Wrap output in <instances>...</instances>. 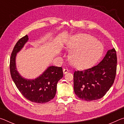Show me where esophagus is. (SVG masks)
I'll list each match as a JSON object with an SVG mask.
<instances>
[{
	"mask_svg": "<svg viewBox=\"0 0 124 124\" xmlns=\"http://www.w3.org/2000/svg\"><path fill=\"white\" fill-rule=\"evenodd\" d=\"M63 73H64V74H67V73L69 72V70H68V69H67V68H64L63 70Z\"/></svg>",
	"mask_w": 124,
	"mask_h": 124,
	"instance_id": "obj_1",
	"label": "esophagus"
}]
</instances>
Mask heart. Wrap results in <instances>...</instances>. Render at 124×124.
<instances>
[{"instance_id":"heart-1","label":"heart","mask_w":124,"mask_h":124,"mask_svg":"<svg viewBox=\"0 0 124 124\" xmlns=\"http://www.w3.org/2000/svg\"><path fill=\"white\" fill-rule=\"evenodd\" d=\"M67 47L71 50L70 62L79 68H87L93 64L101 55L103 49L100 41L86 34L73 36L67 41Z\"/></svg>"}]
</instances>
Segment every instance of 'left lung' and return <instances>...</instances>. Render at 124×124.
<instances>
[{"instance_id": "obj_1", "label": "left lung", "mask_w": 124, "mask_h": 124, "mask_svg": "<svg viewBox=\"0 0 124 124\" xmlns=\"http://www.w3.org/2000/svg\"><path fill=\"white\" fill-rule=\"evenodd\" d=\"M117 57L114 48L108 50L98 64L74 73L75 95L86 101L100 99L114 83L116 72Z\"/></svg>"}]
</instances>
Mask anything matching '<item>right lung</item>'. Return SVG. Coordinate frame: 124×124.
I'll list each match as a JSON object with an SVG mask.
<instances>
[{"label": "right lung", "mask_w": 124, "mask_h": 124, "mask_svg": "<svg viewBox=\"0 0 124 124\" xmlns=\"http://www.w3.org/2000/svg\"><path fill=\"white\" fill-rule=\"evenodd\" d=\"M28 40V37L26 35L15 45L10 57V74L17 88L26 99L37 103H44L55 96L57 84L63 77L62 68L50 66L35 79H26L21 76L16 69V56Z\"/></svg>", "instance_id": "1"}]
</instances>
